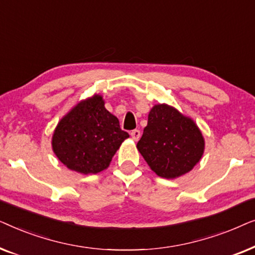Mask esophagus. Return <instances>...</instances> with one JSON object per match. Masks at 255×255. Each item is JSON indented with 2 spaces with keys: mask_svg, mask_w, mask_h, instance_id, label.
Segmentation results:
<instances>
[{
  "mask_svg": "<svg viewBox=\"0 0 255 255\" xmlns=\"http://www.w3.org/2000/svg\"><path fill=\"white\" fill-rule=\"evenodd\" d=\"M130 134H131L132 139H133V140H135V141H137L138 139L140 138V131H139V130H132L130 132Z\"/></svg>",
  "mask_w": 255,
  "mask_h": 255,
  "instance_id": "34e87169",
  "label": "esophagus"
}]
</instances>
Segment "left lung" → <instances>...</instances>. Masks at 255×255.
<instances>
[{"label":"left lung","mask_w":255,"mask_h":255,"mask_svg":"<svg viewBox=\"0 0 255 255\" xmlns=\"http://www.w3.org/2000/svg\"><path fill=\"white\" fill-rule=\"evenodd\" d=\"M137 148L156 175L175 179L200 161L204 138L191 118L167 104H156L149 111Z\"/></svg>","instance_id":"8db88e82"}]
</instances>
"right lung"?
Here are the masks:
<instances>
[{"instance_id":"add662e5","label":"right lung","mask_w":255,"mask_h":255,"mask_svg":"<svg viewBox=\"0 0 255 255\" xmlns=\"http://www.w3.org/2000/svg\"><path fill=\"white\" fill-rule=\"evenodd\" d=\"M128 138L120 121L104 107L101 95L76 104L55 128L52 148L71 170L96 174L107 169L122 142Z\"/></svg>"}]
</instances>
